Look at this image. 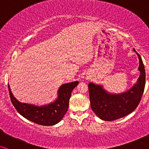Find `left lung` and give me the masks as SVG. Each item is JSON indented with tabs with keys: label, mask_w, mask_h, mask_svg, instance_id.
<instances>
[{
	"label": "left lung",
	"mask_w": 149,
	"mask_h": 149,
	"mask_svg": "<svg viewBox=\"0 0 149 149\" xmlns=\"http://www.w3.org/2000/svg\"><path fill=\"white\" fill-rule=\"evenodd\" d=\"M139 58L138 70L140 74L137 82L130 89L122 93H111L102 85L89 83L91 106L97 116L104 121L122 118L135 111L140 102L145 87L144 65L140 55L133 48Z\"/></svg>",
	"instance_id": "8db88e82"
}]
</instances>
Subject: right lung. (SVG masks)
<instances>
[{"instance_id":"right-lung-1","label":"right lung","mask_w":149,"mask_h":149,"mask_svg":"<svg viewBox=\"0 0 149 149\" xmlns=\"http://www.w3.org/2000/svg\"><path fill=\"white\" fill-rule=\"evenodd\" d=\"M78 84L77 81L62 84L57 91L56 100L41 106L19 102L14 97L9 84L8 88L12 104L22 116L40 125L53 126L59 122L65 115L72 91Z\"/></svg>"}]
</instances>
